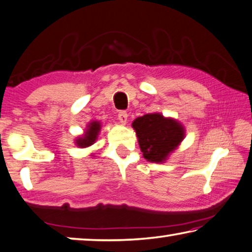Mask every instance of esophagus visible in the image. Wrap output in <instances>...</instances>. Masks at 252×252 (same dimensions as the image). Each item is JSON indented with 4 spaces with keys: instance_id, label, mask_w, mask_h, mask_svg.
<instances>
[{
    "instance_id": "obj_1",
    "label": "esophagus",
    "mask_w": 252,
    "mask_h": 252,
    "mask_svg": "<svg viewBox=\"0 0 252 252\" xmlns=\"http://www.w3.org/2000/svg\"><path fill=\"white\" fill-rule=\"evenodd\" d=\"M127 118H128V114H127L125 110L119 111V113H118V119H119V121H121V123L126 124Z\"/></svg>"
}]
</instances>
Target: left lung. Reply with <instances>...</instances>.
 Wrapping results in <instances>:
<instances>
[{"mask_svg": "<svg viewBox=\"0 0 252 252\" xmlns=\"http://www.w3.org/2000/svg\"><path fill=\"white\" fill-rule=\"evenodd\" d=\"M143 156L151 162H162L184 139L179 123L160 114H148L133 122Z\"/></svg>", "mask_w": 252, "mask_h": 252, "instance_id": "obj_1", "label": "left lung"}]
</instances>
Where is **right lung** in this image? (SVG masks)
Instances as JSON below:
<instances>
[{
    "mask_svg": "<svg viewBox=\"0 0 252 252\" xmlns=\"http://www.w3.org/2000/svg\"><path fill=\"white\" fill-rule=\"evenodd\" d=\"M99 130H100V124L98 122H92L88 127L87 133L84 134L83 137H80L77 139L76 144L81 146V148H87V146L92 145L96 139V135H98Z\"/></svg>",
    "mask_w": 252,
    "mask_h": 252,
    "instance_id": "1",
    "label": "right lung"
}]
</instances>
